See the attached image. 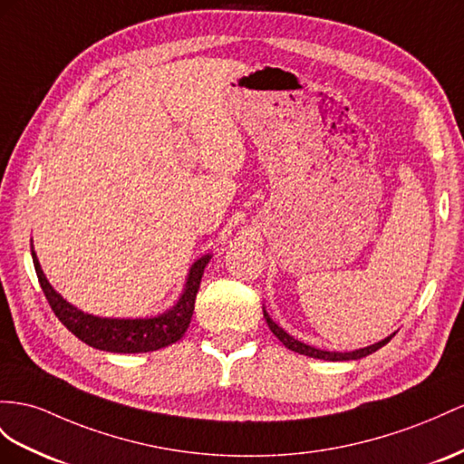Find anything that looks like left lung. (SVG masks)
<instances>
[{"instance_id": "obj_1", "label": "left lung", "mask_w": 464, "mask_h": 464, "mask_svg": "<svg viewBox=\"0 0 464 464\" xmlns=\"http://www.w3.org/2000/svg\"><path fill=\"white\" fill-rule=\"evenodd\" d=\"M265 319H266V324H268L272 334H275V335L284 343V347H288V349L294 351V353H300V354H305V356H314V359H324V361H356V359H362V356L378 351L380 347H384L386 343H388L392 337H394V335H390V337H386L384 341L374 343V345H371V347H364V349L353 351V353H331V351H322V349L310 347V345H305V343H302V341H298V339H294V337L288 335L286 331H284L282 327H278L275 322H272V319L268 317L266 312H265Z\"/></svg>"}]
</instances>
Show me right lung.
Returning a JSON list of instances; mask_svg holds the SVG:
<instances>
[{"mask_svg":"<svg viewBox=\"0 0 464 464\" xmlns=\"http://www.w3.org/2000/svg\"><path fill=\"white\" fill-rule=\"evenodd\" d=\"M31 255L39 284L54 315L61 319L70 334H74L86 345L110 353H150L180 341L189 327V322H192L201 275H204V268L211 258L206 255L194 263L182 298L178 300L172 310L150 319H108L93 317L70 305L61 294L53 290L49 280L43 275L34 251H31Z\"/></svg>","mask_w":464,"mask_h":464,"instance_id":"1","label":"right lung"}]
</instances>
